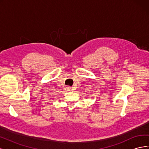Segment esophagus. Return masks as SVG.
I'll return each instance as SVG.
<instances>
[{"label": "esophagus", "mask_w": 149, "mask_h": 149, "mask_svg": "<svg viewBox=\"0 0 149 149\" xmlns=\"http://www.w3.org/2000/svg\"><path fill=\"white\" fill-rule=\"evenodd\" d=\"M68 89H71V88H69V87H68Z\"/></svg>", "instance_id": "34e87169"}]
</instances>
